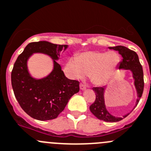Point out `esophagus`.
<instances>
[{
    "label": "esophagus",
    "mask_w": 151,
    "mask_h": 151,
    "mask_svg": "<svg viewBox=\"0 0 151 151\" xmlns=\"http://www.w3.org/2000/svg\"><path fill=\"white\" fill-rule=\"evenodd\" d=\"M80 89H81V90H84L86 89V87L84 85V84H80Z\"/></svg>",
    "instance_id": "esophagus-1"
}]
</instances>
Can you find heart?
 <instances>
[{
  "label": "heart",
  "instance_id": "heart-1",
  "mask_svg": "<svg viewBox=\"0 0 151 151\" xmlns=\"http://www.w3.org/2000/svg\"><path fill=\"white\" fill-rule=\"evenodd\" d=\"M119 63L113 52L87 51L78 57H70L64 67V73L71 79H82L88 75L96 85H104L110 81Z\"/></svg>",
  "mask_w": 151,
  "mask_h": 151
}]
</instances>
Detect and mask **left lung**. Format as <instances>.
<instances>
[{
  "label": "left lung",
  "instance_id": "left-lung-1",
  "mask_svg": "<svg viewBox=\"0 0 151 151\" xmlns=\"http://www.w3.org/2000/svg\"><path fill=\"white\" fill-rule=\"evenodd\" d=\"M110 49L116 50L120 55L122 56V60L119 63L118 67L119 69H124L130 70L133 73V78H134V84L137 91L138 99L136 100V105L139 103V100L142 96L144 90V76H143V70L141 64L139 62V57L136 52L124 47V46H116V47H110ZM104 87H93V90L96 94V100L90 107L91 113L98 118L99 119L103 120L109 122H116L123 119L122 118L115 117L112 116L106 109L104 99ZM128 114L123 116L125 118Z\"/></svg>",
  "mask_w": 151,
  "mask_h": 151
}]
</instances>
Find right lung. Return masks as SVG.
I'll return each mask as SVG.
<instances>
[{"mask_svg": "<svg viewBox=\"0 0 151 151\" xmlns=\"http://www.w3.org/2000/svg\"><path fill=\"white\" fill-rule=\"evenodd\" d=\"M67 45L48 41L29 43L17 58L11 73L14 94L26 113L40 121L54 119L64 110L72 96L79 91V81L64 76L56 60ZM35 52L44 53L53 59L51 73L41 80L31 77L27 70V60Z\"/></svg>", "mask_w": 151, "mask_h": 151, "instance_id": "add662e5", "label": "right lung"}]
</instances>
